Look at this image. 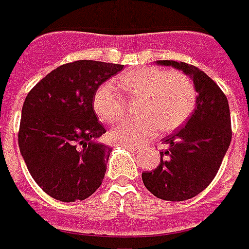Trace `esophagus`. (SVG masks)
Masks as SVG:
<instances>
[{"instance_id": "34e87169", "label": "esophagus", "mask_w": 249, "mask_h": 249, "mask_svg": "<svg viewBox=\"0 0 249 249\" xmlns=\"http://www.w3.org/2000/svg\"><path fill=\"white\" fill-rule=\"evenodd\" d=\"M123 147L126 148V150H129V151H133V152H138V147H136V146H132V144H125L123 143L121 144Z\"/></svg>"}]
</instances>
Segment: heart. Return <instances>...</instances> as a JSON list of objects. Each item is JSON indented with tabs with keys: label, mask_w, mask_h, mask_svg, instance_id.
Instances as JSON below:
<instances>
[{
	"label": "heart",
	"mask_w": 249,
	"mask_h": 249,
	"mask_svg": "<svg viewBox=\"0 0 249 249\" xmlns=\"http://www.w3.org/2000/svg\"><path fill=\"white\" fill-rule=\"evenodd\" d=\"M119 85L129 95H142L138 117L126 119L113 129L116 142L142 144L155 136L158 129L170 132L179 128L193 113L196 91L189 76L178 71L165 72L156 67H142L120 76ZM94 111L106 123H117L125 113V101L117 85L106 81L93 98Z\"/></svg>",
	"instance_id": "obj_1"
}]
</instances>
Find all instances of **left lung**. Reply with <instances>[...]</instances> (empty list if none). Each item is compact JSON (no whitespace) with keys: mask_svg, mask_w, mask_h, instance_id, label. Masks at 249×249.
Wrapping results in <instances>:
<instances>
[{"mask_svg":"<svg viewBox=\"0 0 249 249\" xmlns=\"http://www.w3.org/2000/svg\"><path fill=\"white\" fill-rule=\"evenodd\" d=\"M193 80L197 97L185 126L163 140L160 164L142 173L146 189L159 199L183 201L200 194L213 181L231 141L228 98L205 72L183 62L158 60Z\"/></svg>","mask_w":249,"mask_h":249,"instance_id":"1","label":"left lung"}]
</instances>
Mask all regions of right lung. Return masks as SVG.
I'll return each mask as SVG.
<instances>
[{"instance_id": "right-lung-1", "label": "right lung", "mask_w": 249, "mask_h": 249, "mask_svg": "<svg viewBox=\"0 0 249 249\" xmlns=\"http://www.w3.org/2000/svg\"><path fill=\"white\" fill-rule=\"evenodd\" d=\"M123 64L77 60L60 66L25 98L19 148L36 183L56 200L89 197L102 185L112 148L98 142L106 129L93 98Z\"/></svg>"}]
</instances>
